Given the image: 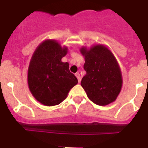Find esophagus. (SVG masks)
I'll return each mask as SVG.
<instances>
[{
  "label": "esophagus",
  "mask_w": 148,
  "mask_h": 148,
  "mask_svg": "<svg viewBox=\"0 0 148 148\" xmlns=\"http://www.w3.org/2000/svg\"><path fill=\"white\" fill-rule=\"evenodd\" d=\"M75 76L77 77V80H78V83H79V84H80V81H81V78H80V74H79V73H76V74H75Z\"/></svg>",
  "instance_id": "obj_1"
}]
</instances>
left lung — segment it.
Masks as SVG:
<instances>
[{
	"label": "left lung",
	"instance_id": "obj_1",
	"mask_svg": "<svg viewBox=\"0 0 148 148\" xmlns=\"http://www.w3.org/2000/svg\"><path fill=\"white\" fill-rule=\"evenodd\" d=\"M84 68L86 71L81 86L88 98L98 105L105 106L114 102L121 91V70L112 52L105 45L95 44L89 49L82 47Z\"/></svg>",
	"mask_w": 148,
	"mask_h": 148
}]
</instances>
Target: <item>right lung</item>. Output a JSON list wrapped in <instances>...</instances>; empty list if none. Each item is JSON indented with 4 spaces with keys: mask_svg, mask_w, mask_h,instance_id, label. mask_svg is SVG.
I'll return each mask as SVG.
<instances>
[{
    "mask_svg": "<svg viewBox=\"0 0 148 148\" xmlns=\"http://www.w3.org/2000/svg\"><path fill=\"white\" fill-rule=\"evenodd\" d=\"M67 53V47H62L56 40H45L32 55L28 69V88L42 105H59L77 84V77L69 71L68 62H62Z\"/></svg>",
    "mask_w": 148,
    "mask_h": 148,
    "instance_id": "right-lung-1",
    "label": "right lung"
}]
</instances>
